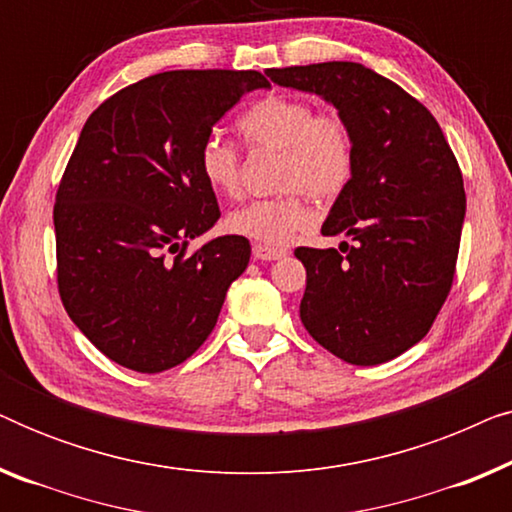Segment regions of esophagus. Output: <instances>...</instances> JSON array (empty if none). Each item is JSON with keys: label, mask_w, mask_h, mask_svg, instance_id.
<instances>
[{"label": "esophagus", "mask_w": 512, "mask_h": 512, "mask_svg": "<svg viewBox=\"0 0 512 512\" xmlns=\"http://www.w3.org/2000/svg\"><path fill=\"white\" fill-rule=\"evenodd\" d=\"M251 254H254L256 261H279V258H284L289 251L286 249H279V247H268V244H254V249H251Z\"/></svg>", "instance_id": "34e87169"}]
</instances>
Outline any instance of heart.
<instances>
[{
	"label": "heart",
	"instance_id": "obj_1",
	"mask_svg": "<svg viewBox=\"0 0 512 512\" xmlns=\"http://www.w3.org/2000/svg\"><path fill=\"white\" fill-rule=\"evenodd\" d=\"M237 128L251 146L279 151L275 198L249 200L228 214V228L263 244H286L312 221L307 193L333 200L345 191L354 172V135L338 114H317L303 97L272 95L240 116ZM202 179L216 193L240 191V153L221 135H209L198 151Z\"/></svg>",
	"mask_w": 512,
	"mask_h": 512
}]
</instances>
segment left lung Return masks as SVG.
<instances>
[{
  "label": "left lung",
  "instance_id": "obj_1",
  "mask_svg": "<svg viewBox=\"0 0 512 512\" xmlns=\"http://www.w3.org/2000/svg\"><path fill=\"white\" fill-rule=\"evenodd\" d=\"M265 74L333 104L354 135L352 179L321 226L354 247L296 249L303 326L354 366L396 359L429 333L452 289L466 214L457 158L422 102L359 62Z\"/></svg>",
  "mask_w": 512,
  "mask_h": 512
}]
</instances>
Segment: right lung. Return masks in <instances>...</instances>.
<instances>
[{"label":"right lung","mask_w":512,"mask_h":512,"mask_svg":"<svg viewBox=\"0 0 512 512\" xmlns=\"http://www.w3.org/2000/svg\"><path fill=\"white\" fill-rule=\"evenodd\" d=\"M268 86L251 69L153 74L83 125L53 207L58 289L69 319L118 366L184 363L247 270L242 235L186 247L221 216L198 167L202 142L242 95Z\"/></svg>","instance_id":"right-lung-1"}]
</instances>
